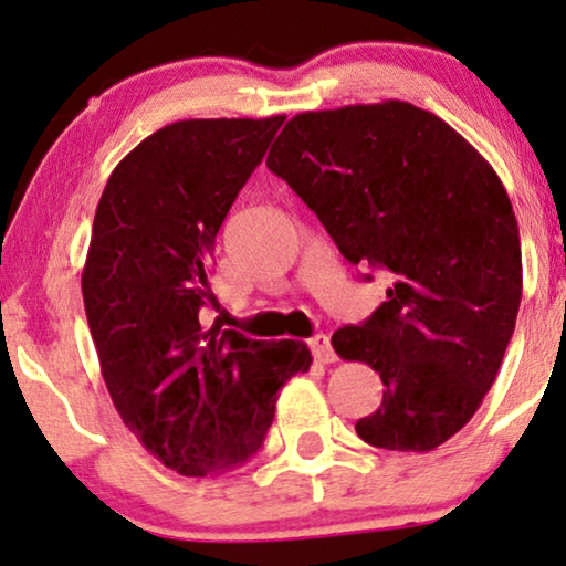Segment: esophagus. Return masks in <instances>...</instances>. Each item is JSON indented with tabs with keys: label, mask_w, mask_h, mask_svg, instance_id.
<instances>
[{
	"label": "esophagus",
	"mask_w": 566,
	"mask_h": 566,
	"mask_svg": "<svg viewBox=\"0 0 566 566\" xmlns=\"http://www.w3.org/2000/svg\"><path fill=\"white\" fill-rule=\"evenodd\" d=\"M307 344H311L313 357L318 359L321 365H331V361H336V354H334V349H331V338L326 334L313 336Z\"/></svg>",
	"instance_id": "obj_1"
}]
</instances>
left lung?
I'll return each mask as SVG.
<instances>
[{
  "mask_svg": "<svg viewBox=\"0 0 566 566\" xmlns=\"http://www.w3.org/2000/svg\"><path fill=\"white\" fill-rule=\"evenodd\" d=\"M266 168L346 261L390 279L370 318L331 336L338 357L382 380L357 434L401 453L440 448L479 411L517 321L523 255L500 176L453 126L403 101L297 113Z\"/></svg>",
  "mask_w": 566,
  "mask_h": 566,
  "instance_id": "1",
  "label": "left lung"
}]
</instances>
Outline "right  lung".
Instances as JSON below:
<instances>
[{"mask_svg":"<svg viewBox=\"0 0 566 566\" xmlns=\"http://www.w3.org/2000/svg\"><path fill=\"white\" fill-rule=\"evenodd\" d=\"M284 116L186 118L113 168L95 209L82 297L116 411L180 476H220L266 440L279 388L307 373L295 338L205 328L224 217Z\"/></svg>","mask_w":566,"mask_h":566,"instance_id":"1","label":"right lung"}]
</instances>
